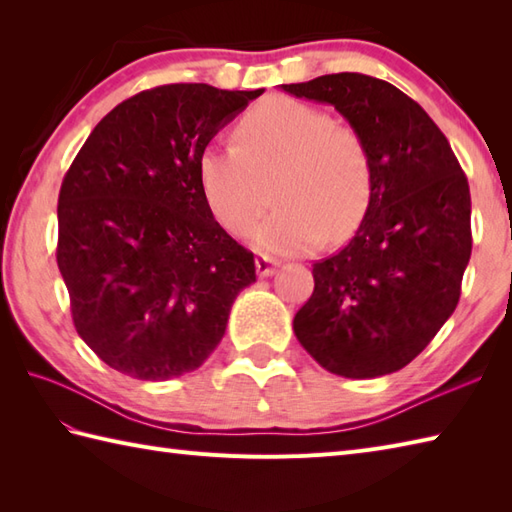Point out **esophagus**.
<instances>
[{
    "label": "esophagus",
    "mask_w": 512,
    "mask_h": 512,
    "mask_svg": "<svg viewBox=\"0 0 512 512\" xmlns=\"http://www.w3.org/2000/svg\"><path fill=\"white\" fill-rule=\"evenodd\" d=\"M255 266H257L259 277H270V275H275V270L279 268V262L273 257H268V255H257Z\"/></svg>",
    "instance_id": "esophagus-1"
}]
</instances>
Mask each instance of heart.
<instances>
[{
	"label": "heart",
	"mask_w": 512,
	"mask_h": 512,
	"mask_svg": "<svg viewBox=\"0 0 512 512\" xmlns=\"http://www.w3.org/2000/svg\"><path fill=\"white\" fill-rule=\"evenodd\" d=\"M237 143L204 147L198 180L211 215L244 237L264 213L275 182L279 209L253 231L270 255H301L350 237L372 202L374 158L356 127L290 96L253 107L235 129Z\"/></svg>",
	"instance_id": "b5f03b06"
}]
</instances>
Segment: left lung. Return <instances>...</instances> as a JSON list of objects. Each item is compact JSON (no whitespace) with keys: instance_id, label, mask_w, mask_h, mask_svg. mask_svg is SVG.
I'll return each mask as SVG.
<instances>
[{"instance_id":"8db88e82","label":"left lung","mask_w":512,"mask_h":512,"mask_svg":"<svg viewBox=\"0 0 512 512\" xmlns=\"http://www.w3.org/2000/svg\"><path fill=\"white\" fill-rule=\"evenodd\" d=\"M330 103L367 138L372 202L356 235L312 266L292 328L328 372L376 378L409 365L460 301L471 259V191L447 136L387 81L358 72L281 85Z\"/></svg>"}]
</instances>
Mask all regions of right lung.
Wrapping results in <instances>:
<instances>
[{"label": "right lung", "instance_id": "right-lung-1", "mask_svg": "<svg viewBox=\"0 0 512 512\" xmlns=\"http://www.w3.org/2000/svg\"><path fill=\"white\" fill-rule=\"evenodd\" d=\"M264 90L171 83L116 105L59 191L57 264L74 328L138 380L198 369L222 341L255 257L215 222L198 160Z\"/></svg>", "mask_w": 512, "mask_h": 512}]
</instances>
